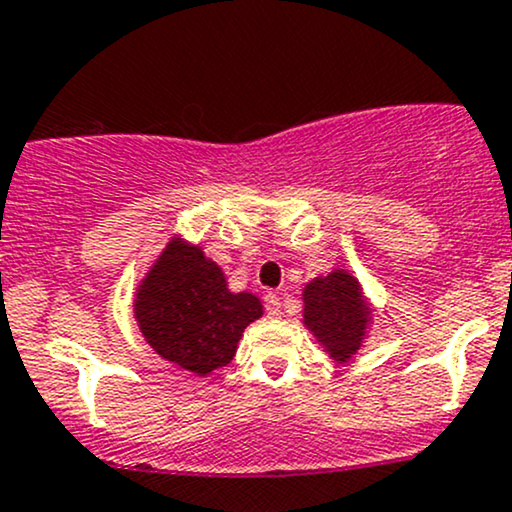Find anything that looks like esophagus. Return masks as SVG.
<instances>
[{
  "mask_svg": "<svg viewBox=\"0 0 512 512\" xmlns=\"http://www.w3.org/2000/svg\"><path fill=\"white\" fill-rule=\"evenodd\" d=\"M266 311H268L270 318H280V314H282V302H280V297L275 292L266 294Z\"/></svg>",
  "mask_w": 512,
  "mask_h": 512,
  "instance_id": "1",
  "label": "esophagus"
}]
</instances>
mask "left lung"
<instances>
[{
  "label": "left lung",
  "instance_id": "8db88e82",
  "mask_svg": "<svg viewBox=\"0 0 512 512\" xmlns=\"http://www.w3.org/2000/svg\"><path fill=\"white\" fill-rule=\"evenodd\" d=\"M302 299L306 330L335 364H350L364 347L374 321V306L357 275L347 268H333L306 282Z\"/></svg>",
  "mask_w": 512,
  "mask_h": 512
}]
</instances>
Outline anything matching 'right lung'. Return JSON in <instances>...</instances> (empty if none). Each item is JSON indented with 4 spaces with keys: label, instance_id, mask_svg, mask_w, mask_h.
Returning <instances> with one entry per match:
<instances>
[{
    "label": "right lung",
    "instance_id": "add662e5",
    "mask_svg": "<svg viewBox=\"0 0 512 512\" xmlns=\"http://www.w3.org/2000/svg\"><path fill=\"white\" fill-rule=\"evenodd\" d=\"M263 316L251 292H232L201 244L174 234L134 292V318L143 340L165 362L210 376L237 354L244 328Z\"/></svg>",
    "mask_w": 512,
    "mask_h": 512
}]
</instances>
